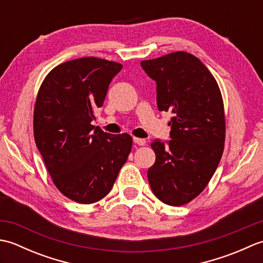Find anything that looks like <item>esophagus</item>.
Segmentation results:
<instances>
[{
    "mask_svg": "<svg viewBox=\"0 0 263 263\" xmlns=\"http://www.w3.org/2000/svg\"><path fill=\"white\" fill-rule=\"evenodd\" d=\"M133 142L139 144V146H144V144H146V140L141 138H133Z\"/></svg>",
    "mask_w": 263,
    "mask_h": 263,
    "instance_id": "34e87169",
    "label": "esophagus"
}]
</instances>
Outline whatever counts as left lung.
Returning <instances> with one entry per match:
<instances>
[{"label": "left lung", "mask_w": 263, "mask_h": 263, "mask_svg": "<svg viewBox=\"0 0 263 263\" xmlns=\"http://www.w3.org/2000/svg\"><path fill=\"white\" fill-rule=\"evenodd\" d=\"M141 68L156 81L158 109L173 114L171 140L152 142L148 181L161 202L183 205L203 191L224 152L221 93L205 65L186 52L141 61Z\"/></svg>", "instance_id": "8db88e82"}]
</instances>
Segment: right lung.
Here are the masks:
<instances>
[{
  "mask_svg": "<svg viewBox=\"0 0 263 263\" xmlns=\"http://www.w3.org/2000/svg\"><path fill=\"white\" fill-rule=\"evenodd\" d=\"M122 64L97 58L68 61L44 79L33 111V136L60 192L76 202L109 193L132 148L127 133L113 136L91 124Z\"/></svg>",
  "mask_w": 263,
  "mask_h": 263,
  "instance_id": "add662e5",
  "label": "right lung"
}]
</instances>
